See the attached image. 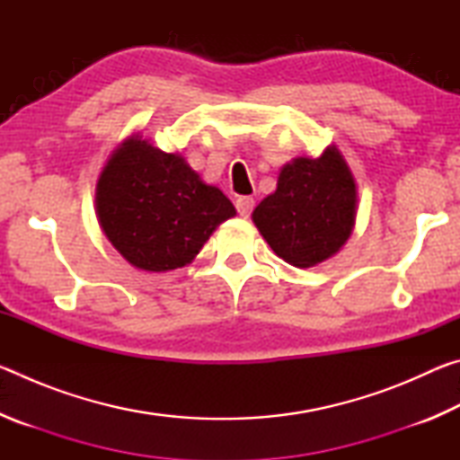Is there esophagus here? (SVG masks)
I'll return each mask as SVG.
<instances>
[{
  "instance_id": "34e87169",
  "label": "esophagus",
  "mask_w": 460,
  "mask_h": 460,
  "mask_svg": "<svg viewBox=\"0 0 460 460\" xmlns=\"http://www.w3.org/2000/svg\"><path fill=\"white\" fill-rule=\"evenodd\" d=\"M235 207H237V213L241 217H249L253 211V207H255V200L252 197H239L235 200Z\"/></svg>"
}]
</instances>
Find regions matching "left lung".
Listing matches in <instances>:
<instances>
[{
  "instance_id": "obj_1",
  "label": "left lung",
  "mask_w": 460,
  "mask_h": 460,
  "mask_svg": "<svg viewBox=\"0 0 460 460\" xmlns=\"http://www.w3.org/2000/svg\"><path fill=\"white\" fill-rule=\"evenodd\" d=\"M252 219L290 266L313 268L332 258L351 237L357 219L355 176L339 147L288 162L276 190L255 207Z\"/></svg>"
}]
</instances>
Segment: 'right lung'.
Listing matches in <instances>:
<instances>
[{
  "instance_id": "obj_1",
  "label": "right lung",
  "mask_w": 460,
  "mask_h": 460,
  "mask_svg": "<svg viewBox=\"0 0 460 460\" xmlns=\"http://www.w3.org/2000/svg\"><path fill=\"white\" fill-rule=\"evenodd\" d=\"M97 221L121 258L144 271L184 268L223 221L231 200L194 172L181 154H166L131 134L109 155L95 186Z\"/></svg>"
}]
</instances>
